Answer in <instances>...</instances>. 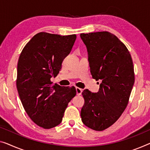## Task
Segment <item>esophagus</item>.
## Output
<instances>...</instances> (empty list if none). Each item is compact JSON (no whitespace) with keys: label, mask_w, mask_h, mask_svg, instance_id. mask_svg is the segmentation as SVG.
I'll use <instances>...</instances> for the list:
<instances>
[{"label":"esophagus","mask_w":150,"mask_h":150,"mask_svg":"<svg viewBox=\"0 0 150 150\" xmlns=\"http://www.w3.org/2000/svg\"><path fill=\"white\" fill-rule=\"evenodd\" d=\"M82 91H83L82 89L79 88H76V92H77V95H78V96L81 95Z\"/></svg>","instance_id":"obj_1"}]
</instances>
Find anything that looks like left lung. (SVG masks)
I'll list each match as a JSON object with an SVG mask.
<instances>
[{
  "label": "left lung",
  "mask_w": 150,
  "mask_h": 150,
  "mask_svg": "<svg viewBox=\"0 0 150 150\" xmlns=\"http://www.w3.org/2000/svg\"><path fill=\"white\" fill-rule=\"evenodd\" d=\"M80 37L88 50L92 77L102 80L98 92L88 89L82 92L81 120L93 130L103 131L117 121L128 104L135 82L133 61L127 47L112 33H81Z\"/></svg>",
  "instance_id": "1"
}]
</instances>
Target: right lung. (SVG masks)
I'll return each mask as SVG.
<instances>
[{
	"instance_id": "obj_1",
	"label": "right lung",
	"mask_w": 150,
	"mask_h": 150,
	"mask_svg": "<svg viewBox=\"0 0 150 150\" xmlns=\"http://www.w3.org/2000/svg\"><path fill=\"white\" fill-rule=\"evenodd\" d=\"M75 34L60 35L46 32L35 35L26 44L17 64V88L29 117L44 129L62 122L69 102L76 95L75 87L52 84L71 52Z\"/></svg>"
}]
</instances>
